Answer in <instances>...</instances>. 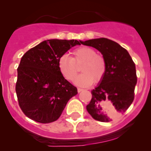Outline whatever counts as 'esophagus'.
Wrapping results in <instances>:
<instances>
[{
  "label": "esophagus",
  "instance_id": "1",
  "mask_svg": "<svg viewBox=\"0 0 151 151\" xmlns=\"http://www.w3.org/2000/svg\"><path fill=\"white\" fill-rule=\"evenodd\" d=\"M77 91H78V92H81V91H84V89H81V88H78L77 89Z\"/></svg>",
  "mask_w": 151,
  "mask_h": 151
}]
</instances>
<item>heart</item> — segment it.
I'll list each match as a JSON object with an SVG mask.
<instances>
[{
	"label": "heart",
	"instance_id": "obj_1",
	"mask_svg": "<svg viewBox=\"0 0 151 151\" xmlns=\"http://www.w3.org/2000/svg\"><path fill=\"white\" fill-rule=\"evenodd\" d=\"M72 58L67 55L60 57L58 67L66 79L73 81L79 72V67L82 65V74L77 77L75 84L80 86H90L93 82L97 83L103 79L106 70L104 58L91 47H81L74 50Z\"/></svg>",
	"mask_w": 151,
	"mask_h": 151
}]
</instances>
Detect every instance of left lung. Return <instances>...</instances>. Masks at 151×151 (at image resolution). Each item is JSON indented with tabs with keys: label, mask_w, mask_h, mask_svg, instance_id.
I'll return each mask as SVG.
<instances>
[{
	"label": "left lung",
	"mask_w": 151,
	"mask_h": 151,
	"mask_svg": "<svg viewBox=\"0 0 151 151\" xmlns=\"http://www.w3.org/2000/svg\"><path fill=\"white\" fill-rule=\"evenodd\" d=\"M81 44L96 48L106 60L105 75L91 91L92 98L86 110L95 120L109 122L124 114L134 99L135 63L125 48L107 38L89 40Z\"/></svg>",
	"instance_id": "left-lung-1"
}]
</instances>
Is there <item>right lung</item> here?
<instances>
[{"label":"right lung","mask_w":151,"mask_h":151,"mask_svg":"<svg viewBox=\"0 0 151 151\" xmlns=\"http://www.w3.org/2000/svg\"><path fill=\"white\" fill-rule=\"evenodd\" d=\"M81 44L76 40H47L24 54L18 67L15 91L26 116L42 124L60 118L77 89L61 74L59 59Z\"/></svg>","instance_id":"add662e5"}]
</instances>
